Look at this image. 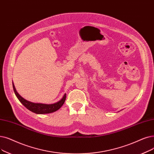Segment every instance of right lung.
I'll use <instances>...</instances> for the list:
<instances>
[{"label":"right lung","mask_w":154,"mask_h":154,"mask_svg":"<svg viewBox=\"0 0 154 154\" xmlns=\"http://www.w3.org/2000/svg\"><path fill=\"white\" fill-rule=\"evenodd\" d=\"M13 89H14V93L17 97V99L19 100V101L21 102L26 108L29 109V111L36 113V114H48V113H51L53 112H55L59 109L62 106V105L64 104L65 101L66 99V94L62 97V99L59 101L58 102L51 104H41V103H31L30 101H27V100L24 99L23 97H22L20 96L17 92L16 91L14 84L12 83Z\"/></svg>","instance_id":"obj_1"}]
</instances>
